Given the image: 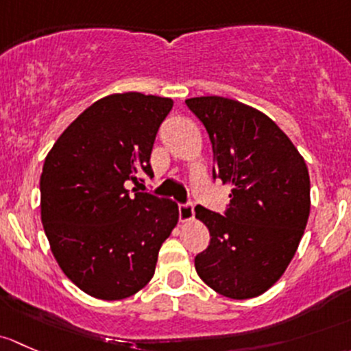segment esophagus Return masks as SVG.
Wrapping results in <instances>:
<instances>
[{
	"instance_id": "obj_1",
	"label": "esophagus",
	"mask_w": 351,
	"mask_h": 351,
	"mask_svg": "<svg viewBox=\"0 0 351 351\" xmlns=\"http://www.w3.org/2000/svg\"><path fill=\"white\" fill-rule=\"evenodd\" d=\"M194 218V206L191 202L187 204H179V219L182 223L191 221Z\"/></svg>"
}]
</instances>
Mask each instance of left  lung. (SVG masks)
<instances>
[{"label": "left lung", "instance_id": "left-lung-1", "mask_svg": "<svg viewBox=\"0 0 351 351\" xmlns=\"http://www.w3.org/2000/svg\"><path fill=\"white\" fill-rule=\"evenodd\" d=\"M186 104L211 140L213 177L231 186L225 216L196 206L211 237L194 258L196 272L225 298H256L282 277L304 234L308 167L262 111L221 96L191 97Z\"/></svg>", "mask_w": 351, "mask_h": 351}]
</instances>
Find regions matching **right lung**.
I'll use <instances>...</instances> for the list:
<instances>
[{
    "mask_svg": "<svg viewBox=\"0 0 351 351\" xmlns=\"http://www.w3.org/2000/svg\"><path fill=\"white\" fill-rule=\"evenodd\" d=\"M171 97L110 95L82 111L53 143L40 176L42 223L69 279L103 301L136 294L179 221L172 199L130 182L154 176L150 154Z\"/></svg>",
    "mask_w": 351,
    "mask_h": 351,
    "instance_id": "add662e5",
    "label": "right lung"
}]
</instances>
